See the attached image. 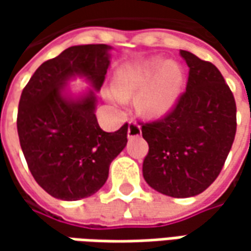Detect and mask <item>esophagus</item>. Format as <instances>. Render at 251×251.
<instances>
[{"label": "esophagus", "instance_id": "esophagus-1", "mask_svg": "<svg viewBox=\"0 0 251 251\" xmlns=\"http://www.w3.org/2000/svg\"><path fill=\"white\" fill-rule=\"evenodd\" d=\"M127 135H128V138H135V137H140L141 135V127L135 121H130L128 130H127Z\"/></svg>", "mask_w": 251, "mask_h": 251}]
</instances>
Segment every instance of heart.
Masks as SVG:
<instances>
[{"instance_id":"b5f03b06","label":"heart","mask_w":251,"mask_h":251,"mask_svg":"<svg viewBox=\"0 0 251 251\" xmlns=\"http://www.w3.org/2000/svg\"><path fill=\"white\" fill-rule=\"evenodd\" d=\"M114 91L106 93L107 99L123 107L126 99L137 98V110L142 116L155 119L172 110L181 92L183 75L172 60L151 58L121 65L114 74Z\"/></svg>"}]
</instances>
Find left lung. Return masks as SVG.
<instances>
[{
    "mask_svg": "<svg viewBox=\"0 0 251 251\" xmlns=\"http://www.w3.org/2000/svg\"><path fill=\"white\" fill-rule=\"evenodd\" d=\"M190 73L186 92L166 117L142 126L150 152L142 175L169 197L198 196L218 177L236 134V103L214 64L180 50Z\"/></svg>",
    "mask_w": 251,
    "mask_h": 251,
    "instance_id": "8db88e82",
    "label": "left lung"
}]
</instances>
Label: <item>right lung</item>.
I'll use <instances>...</instances> for the list:
<instances>
[{
  "label": "right lung",
  "instance_id": "add662e5",
  "mask_svg": "<svg viewBox=\"0 0 251 251\" xmlns=\"http://www.w3.org/2000/svg\"><path fill=\"white\" fill-rule=\"evenodd\" d=\"M111 49L68 47L42 64L22 91L16 120L21 148L34 180L54 198L76 201L93 196L127 145V124L106 132L95 114ZM75 77H83L91 88L73 92L68 82Z\"/></svg>",
  "mask_w": 251,
  "mask_h": 251
}]
</instances>
